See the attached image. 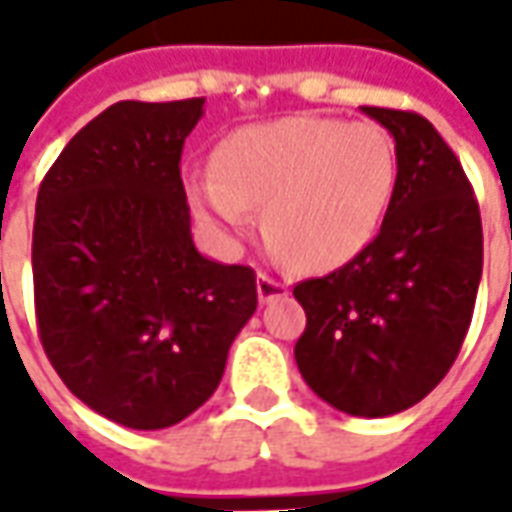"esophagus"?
<instances>
[{
  "label": "esophagus",
  "mask_w": 512,
  "mask_h": 512,
  "mask_svg": "<svg viewBox=\"0 0 512 512\" xmlns=\"http://www.w3.org/2000/svg\"><path fill=\"white\" fill-rule=\"evenodd\" d=\"M256 293H259V302H273V299H282L287 293V285L282 279L270 276V273H259L256 279Z\"/></svg>",
  "instance_id": "obj_1"
}]
</instances>
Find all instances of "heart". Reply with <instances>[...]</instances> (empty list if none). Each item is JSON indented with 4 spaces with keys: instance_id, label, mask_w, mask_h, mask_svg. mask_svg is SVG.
<instances>
[{
    "instance_id": "heart-1",
    "label": "heart",
    "mask_w": 512,
    "mask_h": 512,
    "mask_svg": "<svg viewBox=\"0 0 512 512\" xmlns=\"http://www.w3.org/2000/svg\"><path fill=\"white\" fill-rule=\"evenodd\" d=\"M396 176L387 130L296 113L227 133L216 170H190L185 190L222 236H245L265 207L267 242L287 265L330 270L376 239Z\"/></svg>"
}]
</instances>
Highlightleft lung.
<instances>
[{
    "instance_id": "1",
    "label": "left lung",
    "mask_w": 512,
    "mask_h": 512,
    "mask_svg": "<svg viewBox=\"0 0 512 512\" xmlns=\"http://www.w3.org/2000/svg\"><path fill=\"white\" fill-rule=\"evenodd\" d=\"M396 139V190L370 247L293 296L307 327L296 364L310 390L364 419L402 413L462 350L482 279V216L462 162L413 110L362 108Z\"/></svg>"
}]
</instances>
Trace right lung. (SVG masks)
<instances>
[{
    "label": "right lung",
    "mask_w": 512,
    "mask_h": 512,
    "mask_svg": "<svg viewBox=\"0 0 512 512\" xmlns=\"http://www.w3.org/2000/svg\"><path fill=\"white\" fill-rule=\"evenodd\" d=\"M202 105H110L36 196L42 347L76 399L133 430L182 422L213 396L259 302L253 267L210 262L190 236L179 162Z\"/></svg>",
    "instance_id": "obj_1"
}]
</instances>
